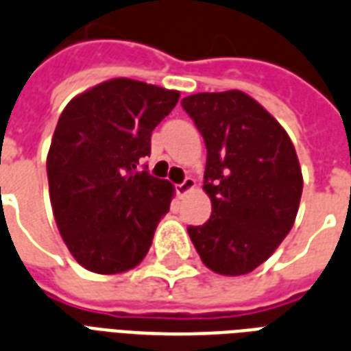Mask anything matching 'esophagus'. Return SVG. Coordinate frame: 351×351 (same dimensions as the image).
I'll return each mask as SVG.
<instances>
[{
	"label": "esophagus",
	"instance_id": "34e87169",
	"mask_svg": "<svg viewBox=\"0 0 351 351\" xmlns=\"http://www.w3.org/2000/svg\"><path fill=\"white\" fill-rule=\"evenodd\" d=\"M191 189H195V180L193 178H189V176H187L186 180L182 182V184H176V195H180V197L189 193Z\"/></svg>",
	"mask_w": 351,
	"mask_h": 351
}]
</instances>
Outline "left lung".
Segmentation results:
<instances>
[{
    "mask_svg": "<svg viewBox=\"0 0 351 351\" xmlns=\"http://www.w3.org/2000/svg\"><path fill=\"white\" fill-rule=\"evenodd\" d=\"M206 143L204 191L211 217L189 226L202 263L241 276L271 258L300 206L302 169L289 134L239 90L182 99Z\"/></svg>",
    "mask_w": 351,
    "mask_h": 351,
    "instance_id": "1",
    "label": "left lung"
}]
</instances>
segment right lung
I'll return each mask as SVG.
<instances>
[{
	"label": "right lung",
	"mask_w": 351,
	"mask_h": 351,
	"mask_svg": "<svg viewBox=\"0 0 351 351\" xmlns=\"http://www.w3.org/2000/svg\"><path fill=\"white\" fill-rule=\"evenodd\" d=\"M178 97L119 77L79 93L58 117L47 152L51 206L66 247L86 271H130L149 252L175 187L138 165Z\"/></svg>",
	"instance_id": "add662e5"
}]
</instances>
